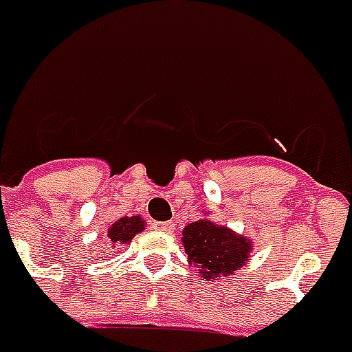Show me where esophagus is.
I'll list each match as a JSON object with an SVG mask.
<instances>
[{"label":"esophagus","instance_id":"obj_1","mask_svg":"<svg viewBox=\"0 0 352 352\" xmlns=\"http://www.w3.org/2000/svg\"><path fill=\"white\" fill-rule=\"evenodd\" d=\"M153 227L160 232H173L174 230V223L173 221H154Z\"/></svg>","mask_w":352,"mask_h":352}]
</instances>
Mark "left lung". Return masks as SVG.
Segmentation results:
<instances>
[{
	"instance_id": "left-lung-1",
	"label": "left lung",
	"mask_w": 352,
	"mask_h": 352,
	"mask_svg": "<svg viewBox=\"0 0 352 352\" xmlns=\"http://www.w3.org/2000/svg\"><path fill=\"white\" fill-rule=\"evenodd\" d=\"M182 241L185 252L189 254L190 265L196 267L209 282L238 271L251 252L249 240L209 220L187 225Z\"/></svg>"
}]
</instances>
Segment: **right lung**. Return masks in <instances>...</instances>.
Instances as JSON below:
<instances>
[{
    "label": "right lung",
    "mask_w": 352,
    "mask_h": 352,
    "mask_svg": "<svg viewBox=\"0 0 352 352\" xmlns=\"http://www.w3.org/2000/svg\"><path fill=\"white\" fill-rule=\"evenodd\" d=\"M143 230V220L140 216L132 218H120L116 223L109 229V238L112 243H129V241Z\"/></svg>",
    "instance_id": "obj_1"
}]
</instances>
